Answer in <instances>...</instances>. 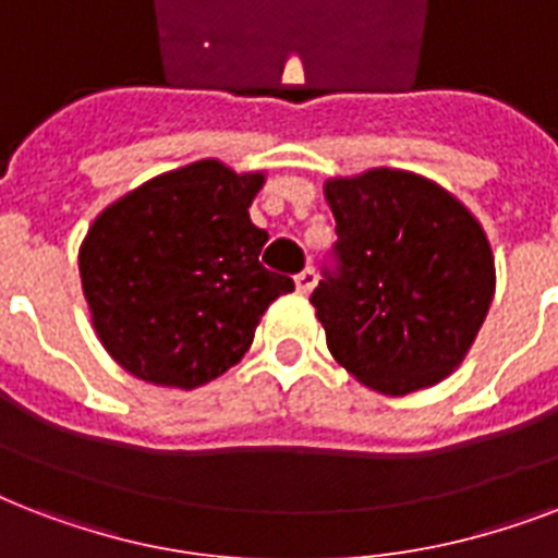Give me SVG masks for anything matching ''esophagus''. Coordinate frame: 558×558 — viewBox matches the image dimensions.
<instances>
[{
	"instance_id": "1",
	"label": "esophagus",
	"mask_w": 558,
	"mask_h": 558,
	"mask_svg": "<svg viewBox=\"0 0 558 558\" xmlns=\"http://www.w3.org/2000/svg\"><path fill=\"white\" fill-rule=\"evenodd\" d=\"M315 280H318V275H315V269L313 266H306L304 271H301V275H295V287H298V292H313V287H315Z\"/></svg>"
}]
</instances>
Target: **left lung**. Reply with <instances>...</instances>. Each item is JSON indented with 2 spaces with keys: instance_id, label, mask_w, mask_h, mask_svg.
I'll use <instances>...</instances> for the list:
<instances>
[{
  "instance_id": "obj_1",
  "label": "left lung",
  "mask_w": 558,
  "mask_h": 558,
  "mask_svg": "<svg viewBox=\"0 0 558 558\" xmlns=\"http://www.w3.org/2000/svg\"><path fill=\"white\" fill-rule=\"evenodd\" d=\"M324 191L339 240L310 301L330 353L390 397L440 381L475 341L495 292L477 219L402 170L332 179Z\"/></svg>"
}]
</instances>
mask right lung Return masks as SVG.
Returning <instances> with one entry per match:
<instances>
[{"instance_id":"right-lung-1","label":"right lung","mask_w":558,"mask_h":558,"mask_svg":"<svg viewBox=\"0 0 558 558\" xmlns=\"http://www.w3.org/2000/svg\"><path fill=\"white\" fill-rule=\"evenodd\" d=\"M260 173L214 159L150 179L109 205L81 248L83 295L104 348L133 376L196 388L236 365L295 280L269 271L248 219Z\"/></svg>"}]
</instances>
